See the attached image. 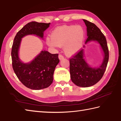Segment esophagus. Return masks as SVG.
<instances>
[{"mask_svg":"<svg viewBox=\"0 0 121 121\" xmlns=\"http://www.w3.org/2000/svg\"><path fill=\"white\" fill-rule=\"evenodd\" d=\"M58 58H59V59H60V60H63V59L64 58V57L62 55H61V54H59Z\"/></svg>","mask_w":121,"mask_h":121,"instance_id":"1","label":"esophagus"}]
</instances>
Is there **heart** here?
<instances>
[{
    "label": "heart",
    "instance_id": "heart-1",
    "mask_svg": "<svg viewBox=\"0 0 121 121\" xmlns=\"http://www.w3.org/2000/svg\"><path fill=\"white\" fill-rule=\"evenodd\" d=\"M86 36V31L81 26H64L57 27L52 32L51 38L48 37V45L57 48L63 46L67 55H73L82 48Z\"/></svg>",
    "mask_w": 121,
    "mask_h": 121
}]
</instances>
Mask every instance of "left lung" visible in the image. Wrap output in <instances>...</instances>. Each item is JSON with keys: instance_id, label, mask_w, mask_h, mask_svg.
Listing matches in <instances>:
<instances>
[{"instance_id": "8db88e82", "label": "left lung", "mask_w": 121, "mask_h": 121, "mask_svg": "<svg viewBox=\"0 0 121 121\" xmlns=\"http://www.w3.org/2000/svg\"><path fill=\"white\" fill-rule=\"evenodd\" d=\"M83 20L87 26L88 36L85 44L91 41H98L104 54L102 64L97 68L90 67L86 62L83 58V49H81L69 59L71 81L79 87H88L95 85L103 77L107 67L109 53L107 40L100 30L94 23L85 19Z\"/></svg>"}]
</instances>
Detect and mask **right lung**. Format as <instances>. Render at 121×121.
Masks as SVG:
<instances>
[{
  "mask_svg": "<svg viewBox=\"0 0 121 121\" xmlns=\"http://www.w3.org/2000/svg\"><path fill=\"white\" fill-rule=\"evenodd\" d=\"M50 24L31 22L18 31L14 37L11 50L12 68L19 80L31 89H42L52 84L54 70L60 61L58 54L42 51L31 63L24 64L18 57L20 44L21 39L29 34H35L42 38L44 31Z\"/></svg>",
  "mask_w": 121,
  "mask_h": 121,
  "instance_id": "obj_1",
  "label": "right lung"
}]
</instances>
